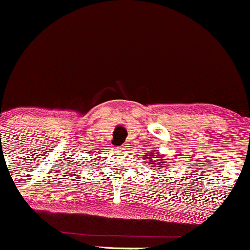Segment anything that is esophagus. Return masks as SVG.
I'll return each instance as SVG.
<instances>
[{
	"label": "esophagus",
	"instance_id": "esophagus-1",
	"mask_svg": "<svg viewBox=\"0 0 250 250\" xmlns=\"http://www.w3.org/2000/svg\"><path fill=\"white\" fill-rule=\"evenodd\" d=\"M128 147H130V146H128L127 143H124V145H123L122 147H120V149H122L123 152H127V150H128Z\"/></svg>",
	"mask_w": 250,
	"mask_h": 250
}]
</instances>
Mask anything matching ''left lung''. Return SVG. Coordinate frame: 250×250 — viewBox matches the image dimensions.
<instances>
[{
  "mask_svg": "<svg viewBox=\"0 0 250 250\" xmlns=\"http://www.w3.org/2000/svg\"><path fill=\"white\" fill-rule=\"evenodd\" d=\"M155 154H158V153H149V155H146L143 159H147L148 165L152 167L153 169H159V167H162V163L164 162V160H169V159H162L160 155H155Z\"/></svg>",
  "mask_w": 250,
  "mask_h": 250,
  "instance_id": "1",
  "label": "left lung"
}]
</instances>
